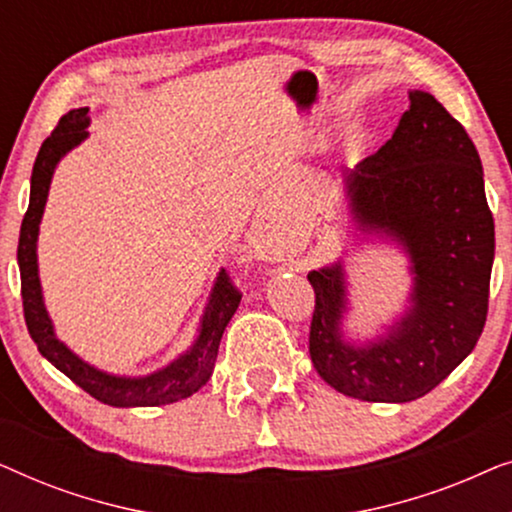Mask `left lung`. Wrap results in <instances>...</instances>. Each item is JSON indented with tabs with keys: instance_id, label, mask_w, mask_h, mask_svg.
Wrapping results in <instances>:
<instances>
[{
	"instance_id": "1",
	"label": "left lung",
	"mask_w": 512,
	"mask_h": 512,
	"mask_svg": "<svg viewBox=\"0 0 512 512\" xmlns=\"http://www.w3.org/2000/svg\"><path fill=\"white\" fill-rule=\"evenodd\" d=\"M342 177L356 228L401 244L415 277L401 321L384 338L349 345L342 263L312 270V363L345 396L415 401L473 352L487 321L494 219L478 149L436 97L410 90L389 142Z\"/></svg>"
}]
</instances>
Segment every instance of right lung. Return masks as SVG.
Segmentation results:
<instances>
[{
	"mask_svg": "<svg viewBox=\"0 0 512 512\" xmlns=\"http://www.w3.org/2000/svg\"><path fill=\"white\" fill-rule=\"evenodd\" d=\"M88 125V107L72 109L60 118L51 137L44 139L39 156L34 160L30 207L23 216L18 240L20 293H23L27 331H30L41 356H46L60 373H65L69 380L79 384L86 394L97 398L100 403L114 405V408H153V405L181 401V398L193 396L200 387H205L209 377H212L221 335L242 300V293L237 291V286L230 282V277L223 270L216 277L193 347L186 354H181L179 359H174L170 366L144 377H118L90 366L55 338L53 324L48 319L37 265L39 223L41 216H44L48 186H51L55 165L60 163V158L67 151H72L74 146H79L88 137Z\"/></svg>",
	"mask_w": 512,
	"mask_h": 512,
	"instance_id": "obj_1",
	"label": "right lung"
}]
</instances>
